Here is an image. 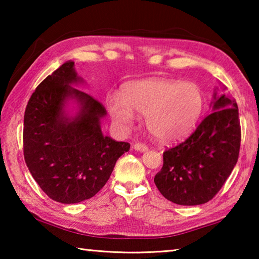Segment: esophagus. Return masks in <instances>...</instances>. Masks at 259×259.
<instances>
[{"instance_id":"34e87169","label":"esophagus","mask_w":259,"mask_h":259,"mask_svg":"<svg viewBox=\"0 0 259 259\" xmlns=\"http://www.w3.org/2000/svg\"><path fill=\"white\" fill-rule=\"evenodd\" d=\"M134 150L138 151V152H145L148 150V147L143 143H136L134 145Z\"/></svg>"}]
</instances>
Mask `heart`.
I'll return each mask as SVG.
<instances>
[{"mask_svg":"<svg viewBox=\"0 0 259 259\" xmlns=\"http://www.w3.org/2000/svg\"><path fill=\"white\" fill-rule=\"evenodd\" d=\"M119 95H109L107 107L114 122L128 130L136 120L134 110L145 114L148 133L156 142L172 144L188 136L203 107L200 88L165 78L129 83Z\"/></svg>","mask_w":259,"mask_h":259,"instance_id":"heart-1","label":"heart"}]
</instances>
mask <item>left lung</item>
Here are the masks:
<instances>
[{
  "instance_id": "obj_1",
  "label": "left lung",
  "mask_w": 259,
  "mask_h": 259,
  "mask_svg": "<svg viewBox=\"0 0 259 259\" xmlns=\"http://www.w3.org/2000/svg\"><path fill=\"white\" fill-rule=\"evenodd\" d=\"M212 113L185 142L163 153L154 183L166 200L181 205L207 203L238 162L241 126L235 99L213 93Z\"/></svg>"
}]
</instances>
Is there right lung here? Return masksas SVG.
I'll list each match as a JSON object with an SVG mask.
<instances>
[{
    "mask_svg": "<svg viewBox=\"0 0 259 259\" xmlns=\"http://www.w3.org/2000/svg\"><path fill=\"white\" fill-rule=\"evenodd\" d=\"M83 83L68 60L47 76L30 96L24 116V157L35 182L50 199L77 203L93 198L107 183L130 144L104 136L106 109L93 96L74 88ZM74 99L71 117L64 109Z\"/></svg>",
    "mask_w": 259,
    "mask_h": 259,
    "instance_id": "obj_1",
    "label": "right lung"
}]
</instances>
